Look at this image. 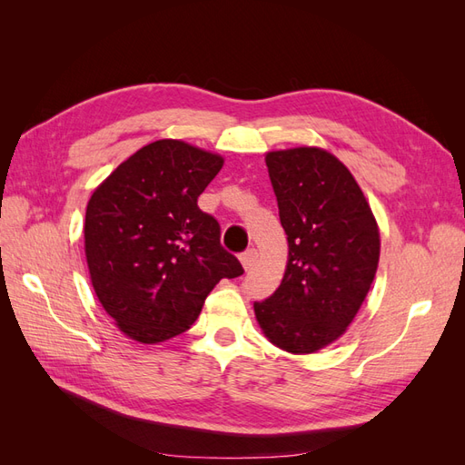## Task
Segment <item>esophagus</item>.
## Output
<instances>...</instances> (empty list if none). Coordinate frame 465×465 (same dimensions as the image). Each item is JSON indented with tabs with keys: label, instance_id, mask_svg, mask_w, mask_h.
Listing matches in <instances>:
<instances>
[{
	"label": "esophagus",
	"instance_id": "obj_1",
	"mask_svg": "<svg viewBox=\"0 0 465 465\" xmlns=\"http://www.w3.org/2000/svg\"><path fill=\"white\" fill-rule=\"evenodd\" d=\"M256 260H258V250H256V248H250V250H246L244 254L241 256V263H242L244 270H250V267L256 263Z\"/></svg>",
	"mask_w": 465,
	"mask_h": 465
}]
</instances>
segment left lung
<instances>
[{
  "instance_id": "8db88e82",
  "label": "left lung",
  "mask_w": 465,
  "mask_h": 465,
  "mask_svg": "<svg viewBox=\"0 0 465 465\" xmlns=\"http://www.w3.org/2000/svg\"><path fill=\"white\" fill-rule=\"evenodd\" d=\"M289 242L277 291L254 302L256 320L275 347L308 355L347 331L371 291L380 260L372 209L349 168L326 149L265 153Z\"/></svg>"
}]
</instances>
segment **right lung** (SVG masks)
I'll return each instance as SVG.
<instances>
[{
	"label": "right lung",
	"mask_w": 465,
	"mask_h": 465,
	"mask_svg": "<svg viewBox=\"0 0 465 465\" xmlns=\"http://www.w3.org/2000/svg\"><path fill=\"white\" fill-rule=\"evenodd\" d=\"M223 164L217 153L159 139L93 192L83 227L89 277L130 340L153 345L186 331L219 281L244 273L198 207Z\"/></svg>",
	"instance_id": "obj_1"
}]
</instances>
